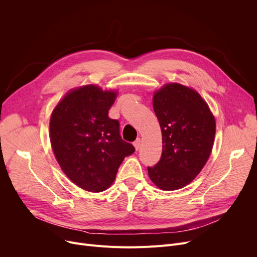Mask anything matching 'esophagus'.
I'll list each match as a JSON object with an SVG mask.
<instances>
[{
    "instance_id": "esophagus-1",
    "label": "esophagus",
    "mask_w": 257,
    "mask_h": 257,
    "mask_svg": "<svg viewBox=\"0 0 257 257\" xmlns=\"http://www.w3.org/2000/svg\"><path fill=\"white\" fill-rule=\"evenodd\" d=\"M133 146L136 147V149H137V150H139L140 148H141V139H137V141L133 143Z\"/></svg>"
}]
</instances>
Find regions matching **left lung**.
I'll return each mask as SVG.
<instances>
[{"label": "left lung", "mask_w": 257, "mask_h": 257, "mask_svg": "<svg viewBox=\"0 0 257 257\" xmlns=\"http://www.w3.org/2000/svg\"><path fill=\"white\" fill-rule=\"evenodd\" d=\"M153 108L163 134V153L155 166L148 167V174L161 190H178L192 182L206 164L215 120L200 94L178 83L157 90Z\"/></svg>", "instance_id": "obj_1"}]
</instances>
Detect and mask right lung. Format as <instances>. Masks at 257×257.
I'll return each instance as SVG.
<instances>
[{"label":"right lung","mask_w":257,"mask_h":257,"mask_svg":"<svg viewBox=\"0 0 257 257\" xmlns=\"http://www.w3.org/2000/svg\"><path fill=\"white\" fill-rule=\"evenodd\" d=\"M114 91L94 85L72 90L50 119L54 154L64 174L88 192H103L115 179L126 156L136 149L121 139L119 121L108 116Z\"/></svg>","instance_id":"add662e5"}]
</instances>
